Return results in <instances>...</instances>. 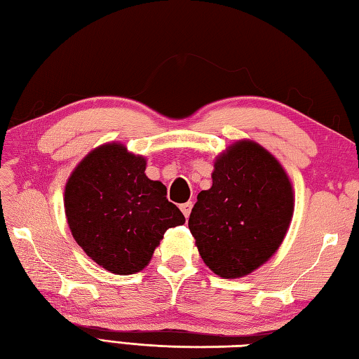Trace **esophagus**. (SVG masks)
<instances>
[{"mask_svg": "<svg viewBox=\"0 0 359 359\" xmlns=\"http://www.w3.org/2000/svg\"><path fill=\"white\" fill-rule=\"evenodd\" d=\"M192 201H187V203H182V205L180 206V209L182 211V214H184V217L187 219L189 217V214H191V211H192Z\"/></svg>", "mask_w": 359, "mask_h": 359, "instance_id": "34e87169", "label": "esophagus"}]
</instances>
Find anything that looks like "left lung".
<instances>
[{
  "mask_svg": "<svg viewBox=\"0 0 359 359\" xmlns=\"http://www.w3.org/2000/svg\"><path fill=\"white\" fill-rule=\"evenodd\" d=\"M292 211V186L278 161L242 140L215 161L212 187L198 194L189 229L214 273L239 278L278 250Z\"/></svg>",
  "mask_w": 359,
  "mask_h": 359,
  "instance_id": "obj_1",
  "label": "left lung"
}]
</instances>
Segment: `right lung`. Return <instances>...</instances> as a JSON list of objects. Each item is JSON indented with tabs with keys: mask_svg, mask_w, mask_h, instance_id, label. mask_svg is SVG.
Instances as JSON below:
<instances>
[{
	"mask_svg": "<svg viewBox=\"0 0 359 359\" xmlns=\"http://www.w3.org/2000/svg\"><path fill=\"white\" fill-rule=\"evenodd\" d=\"M145 158L121 144L97 148L65 186V215L86 255L112 273L131 275L150 262L168 228L186 222L167 189L145 175Z\"/></svg>",
	"mask_w": 359,
	"mask_h": 359,
	"instance_id": "obj_1",
	"label": "right lung"
}]
</instances>
